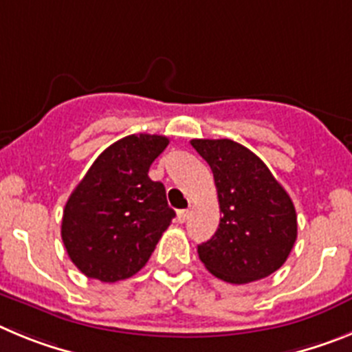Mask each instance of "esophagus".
Returning a JSON list of instances; mask_svg holds the SVG:
<instances>
[{
  "label": "esophagus",
  "mask_w": 352,
  "mask_h": 352,
  "mask_svg": "<svg viewBox=\"0 0 352 352\" xmlns=\"http://www.w3.org/2000/svg\"><path fill=\"white\" fill-rule=\"evenodd\" d=\"M188 217H189V208H186V210H179V212H177V221H179L180 224L186 223V221H188Z\"/></svg>",
  "instance_id": "esophagus-1"
}]
</instances>
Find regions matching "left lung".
Here are the masks:
<instances>
[{
    "mask_svg": "<svg viewBox=\"0 0 352 352\" xmlns=\"http://www.w3.org/2000/svg\"><path fill=\"white\" fill-rule=\"evenodd\" d=\"M191 145L214 173L223 217L198 245L208 272L231 284L268 277L283 267L296 240V212L268 166L228 138H195Z\"/></svg>",
    "mask_w": 352,
    "mask_h": 352,
    "instance_id": "1",
    "label": "left lung"
}]
</instances>
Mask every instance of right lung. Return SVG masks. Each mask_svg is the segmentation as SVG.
<instances>
[{
    "mask_svg": "<svg viewBox=\"0 0 352 352\" xmlns=\"http://www.w3.org/2000/svg\"><path fill=\"white\" fill-rule=\"evenodd\" d=\"M168 138L129 135L107 147L63 210L61 236L69 259L89 278L117 283L145 267L175 212L161 182L148 179Z\"/></svg>",
    "mask_w": 352,
    "mask_h": 352,
    "instance_id": "right-lung-1",
    "label": "right lung"
}]
</instances>
